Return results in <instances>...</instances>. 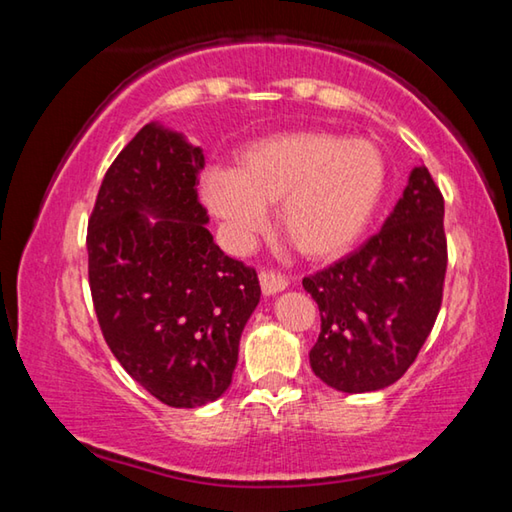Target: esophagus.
I'll use <instances>...</instances> for the list:
<instances>
[{
  "label": "esophagus",
  "mask_w": 512,
  "mask_h": 512,
  "mask_svg": "<svg viewBox=\"0 0 512 512\" xmlns=\"http://www.w3.org/2000/svg\"><path fill=\"white\" fill-rule=\"evenodd\" d=\"M259 284H262L264 296H273V293H280L289 287V280L275 271H262L259 273Z\"/></svg>",
  "instance_id": "obj_1"
}]
</instances>
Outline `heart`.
Segmentation results:
<instances>
[{"label": "heart", "mask_w": 512, "mask_h": 512, "mask_svg": "<svg viewBox=\"0 0 512 512\" xmlns=\"http://www.w3.org/2000/svg\"><path fill=\"white\" fill-rule=\"evenodd\" d=\"M386 187V160L370 140L289 131L250 142L235 169L207 167L201 198L232 248H248L277 204V225L300 255L339 257L357 241Z\"/></svg>", "instance_id": "b5f03b06"}]
</instances>
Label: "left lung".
Segmentation results:
<instances>
[{
	"mask_svg": "<svg viewBox=\"0 0 512 512\" xmlns=\"http://www.w3.org/2000/svg\"><path fill=\"white\" fill-rule=\"evenodd\" d=\"M445 201L429 169L415 167L391 216L352 255L309 275L320 334L311 370L343 393L395 384L436 323L447 271Z\"/></svg>",
	"mask_w": 512,
	"mask_h": 512,
	"instance_id": "obj_1",
	"label": "left lung"
}]
</instances>
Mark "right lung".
<instances>
[{"mask_svg": "<svg viewBox=\"0 0 512 512\" xmlns=\"http://www.w3.org/2000/svg\"><path fill=\"white\" fill-rule=\"evenodd\" d=\"M201 146L158 121L124 146L88 223V273L103 339L144 391L196 409L228 391L259 305L255 268L223 253L205 223Z\"/></svg>", "mask_w": 512, "mask_h": 512, "instance_id": "add662e5", "label": "right lung"}]
</instances>
